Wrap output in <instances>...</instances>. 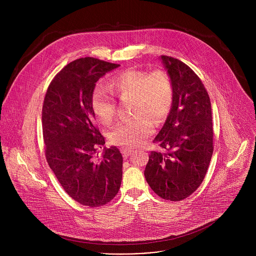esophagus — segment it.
Wrapping results in <instances>:
<instances>
[{"label": "esophagus", "instance_id": "34e87169", "mask_svg": "<svg viewBox=\"0 0 256 256\" xmlns=\"http://www.w3.org/2000/svg\"><path fill=\"white\" fill-rule=\"evenodd\" d=\"M120 151L124 158H128V156H130L134 153V149H132V148H122Z\"/></svg>", "mask_w": 256, "mask_h": 256}]
</instances>
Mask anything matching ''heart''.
Returning <instances> with one entry per match:
<instances>
[{"mask_svg": "<svg viewBox=\"0 0 256 256\" xmlns=\"http://www.w3.org/2000/svg\"><path fill=\"white\" fill-rule=\"evenodd\" d=\"M116 94L134 97V118L120 122L112 134V142L126 147L142 144L154 132V124L163 122L173 103V86L166 72L142 70H126L112 79ZM92 107L99 122L112 124L116 112V101L114 94L104 87H97L92 96Z\"/></svg>", "mask_w": 256, "mask_h": 256, "instance_id": "1", "label": "heart"}]
</instances>
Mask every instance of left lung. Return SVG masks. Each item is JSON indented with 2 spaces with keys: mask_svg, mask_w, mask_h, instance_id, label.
Returning <instances> with one entry per match:
<instances>
[{
  "mask_svg": "<svg viewBox=\"0 0 256 256\" xmlns=\"http://www.w3.org/2000/svg\"><path fill=\"white\" fill-rule=\"evenodd\" d=\"M173 86V103L153 140L165 153L152 151L144 178L160 198L178 202L194 194L206 176L214 151L212 107L196 72L184 62L161 56Z\"/></svg>",
  "mask_w": 256,
  "mask_h": 256,
  "instance_id": "left-lung-1",
  "label": "left lung"
}]
</instances>
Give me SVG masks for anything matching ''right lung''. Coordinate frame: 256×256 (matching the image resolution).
<instances>
[{"label":"right lung","instance_id":"right-lung-1","mask_svg":"<svg viewBox=\"0 0 256 256\" xmlns=\"http://www.w3.org/2000/svg\"><path fill=\"white\" fill-rule=\"evenodd\" d=\"M120 64L94 58L68 64L50 82L42 106L46 157L66 192L91 208L104 206L118 192L122 179V156L105 144L94 124L92 96L96 82Z\"/></svg>","mask_w":256,"mask_h":256}]
</instances>
